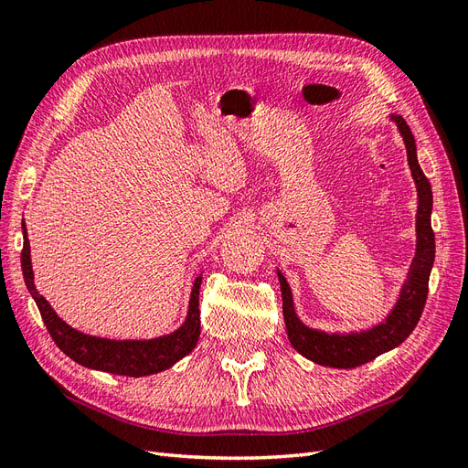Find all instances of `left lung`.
Listing matches in <instances>:
<instances>
[{"mask_svg": "<svg viewBox=\"0 0 468 468\" xmlns=\"http://www.w3.org/2000/svg\"><path fill=\"white\" fill-rule=\"evenodd\" d=\"M394 122L404 136V144L408 152V164L412 169L414 181L418 186V250L416 258L410 267L408 279L400 294L399 304L394 306L385 324L375 325L373 330L351 335H330L324 332H316L306 328L301 320L296 318L292 308V296L285 277L279 271V282L282 292V316H285L287 334L292 347L304 356L306 359L318 365L334 367V369H353L363 363H369L380 353L390 351L392 347L400 346L404 339L412 334L418 325V320L423 313L428 299L430 287V271L435 258V236L431 230V186L428 177L423 176L421 167L416 158V143L414 134L402 117H392Z\"/></svg>", "mask_w": 468, "mask_h": 468, "instance_id": "left-lung-1", "label": "left lung"}]
</instances>
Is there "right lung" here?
Instances as JSON below:
<instances>
[{
	"instance_id": "right-lung-1",
	"label": "right lung",
	"mask_w": 468,
	"mask_h": 468,
	"mask_svg": "<svg viewBox=\"0 0 468 468\" xmlns=\"http://www.w3.org/2000/svg\"><path fill=\"white\" fill-rule=\"evenodd\" d=\"M23 251H21V265L23 277L27 287H29L33 299L40 310V316L47 324V330L54 344L58 346L68 357H72L76 363L90 367V369L107 371L112 375L124 377H146L165 371L183 359L187 353L197 346V339L201 334V310H199V287L201 277L195 281L189 314L186 324L174 334L165 337L150 339V342H111V339L91 337L81 334L74 328H69L66 322L56 316L50 304L42 299L33 282V267H31V251L29 239H27V230L23 224Z\"/></svg>"
}]
</instances>
